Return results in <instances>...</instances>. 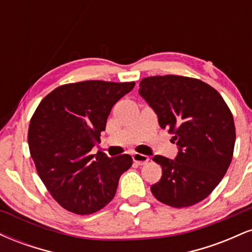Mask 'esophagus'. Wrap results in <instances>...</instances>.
I'll return each mask as SVG.
<instances>
[{
  "instance_id": "esophagus-1",
  "label": "esophagus",
  "mask_w": 252,
  "mask_h": 252,
  "mask_svg": "<svg viewBox=\"0 0 252 252\" xmlns=\"http://www.w3.org/2000/svg\"><path fill=\"white\" fill-rule=\"evenodd\" d=\"M132 160H134V162L137 164H146L149 161V158L147 155L134 153V154H132Z\"/></svg>"
}]
</instances>
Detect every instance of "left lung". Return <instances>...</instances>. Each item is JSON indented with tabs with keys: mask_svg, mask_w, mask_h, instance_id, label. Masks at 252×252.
<instances>
[{
	"mask_svg": "<svg viewBox=\"0 0 252 252\" xmlns=\"http://www.w3.org/2000/svg\"><path fill=\"white\" fill-rule=\"evenodd\" d=\"M138 94L158 115L161 128L174 134L179 150L174 160L153 158L162 176L150 187L152 193L178 209L204 200L232 160L236 130L225 100L209 84L173 74L144 78Z\"/></svg>",
	"mask_w": 252,
	"mask_h": 252,
	"instance_id": "left-lung-1",
	"label": "left lung"
}]
</instances>
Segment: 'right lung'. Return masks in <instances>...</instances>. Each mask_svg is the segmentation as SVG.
Wrapping results in <instances>:
<instances>
[{
	"mask_svg": "<svg viewBox=\"0 0 252 252\" xmlns=\"http://www.w3.org/2000/svg\"><path fill=\"white\" fill-rule=\"evenodd\" d=\"M135 83L86 80L59 86L39 104L28 146L40 179L63 209L90 215L112 200L131 156L91 155L112 106Z\"/></svg>",
	"mask_w": 252,
	"mask_h": 252,
	"instance_id": "add662e5",
	"label": "right lung"
}]
</instances>
